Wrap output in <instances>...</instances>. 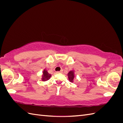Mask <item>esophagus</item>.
I'll list each match as a JSON object with an SVG mask.
<instances>
[{
	"label": "esophagus",
	"mask_w": 123,
	"mask_h": 123,
	"mask_svg": "<svg viewBox=\"0 0 123 123\" xmlns=\"http://www.w3.org/2000/svg\"><path fill=\"white\" fill-rule=\"evenodd\" d=\"M62 70L60 71H57L56 73H62Z\"/></svg>",
	"instance_id": "obj_1"
}]
</instances>
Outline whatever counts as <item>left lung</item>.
Wrapping results in <instances>:
<instances>
[{
	"instance_id": "1",
	"label": "left lung",
	"mask_w": 123,
	"mask_h": 123,
	"mask_svg": "<svg viewBox=\"0 0 123 123\" xmlns=\"http://www.w3.org/2000/svg\"><path fill=\"white\" fill-rule=\"evenodd\" d=\"M68 76L70 81L73 82L74 78V73L73 71H71L68 73Z\"/></svg>"
}]
</instances>
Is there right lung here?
<instances>
[{"mask_svg":"<svg viewBox=\"0 0 123 123\" xmlns=\"http://www.w3.org/2000/svg\"><path fill=\"white\" fill-rule=\"evenodd\" d=\"M51 76V74L48 73L47 70L44 69L43 71V75L42 76V80L43 81L48 80L50 79Z\"/></svg>","mask_w":123,"mask_h":123,"instance_id":"add662e5","label":"right lung"}]
</instances>
